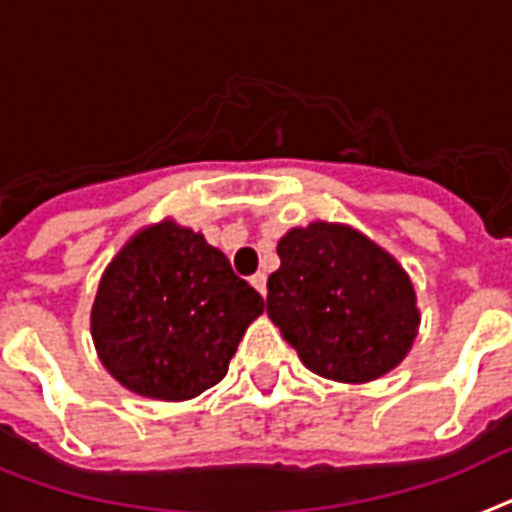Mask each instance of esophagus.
Returning a JSON list of instances; mask_svg holds the SVG:
<instances>
[{
	"mask_svg": "<svg viewBox=\"0 0 512 512\" xmlns=\"http://www.w3.org/2000/svg\"><path fill=\"white\" fill-rule=\"evenodd\" d=\"M251 285L256 287V290H259L261 295H266V274L264 272H256L251 277Z\"/></svg>",
	"mask_w": 512,
	"mask_h": 512,
	"instance_id": "esophagus-1",
	"label": "esophagus"
}]
</instances>
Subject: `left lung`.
<instances>
[{"label":"left lung","mask_w":512,"mask_h":512,"mask_svg":"<svg viewBox=\"0 0 512 512\" xmlns=\"http://www.w3.org/2000/svg\"><path fill=\"white\" fill-rule=\"evenodd\" d=\"M277 253L266 314L308 369L371 382L403 361L421 319L411 280L390 253L329 222L295 227Z\"/></svg>","instance_id":"left-lung-1"}]
</instances>
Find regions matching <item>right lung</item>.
<instances>
[{
    "instance_id": "right-lung-1",
    "label": "right lung",
    "mask_w": 512,
    "mask_h": 512,
    "mask_svg": "<svg viewBox=\"0 0 512 512\" xmlns=\"http://www.w3.org/2000/svg\"><path fill=\"white\" fill-rule=\"evenodd\" d=\"M261 298L222 251L175 222L146 227L99 282L91 332L107 371L143 398L188 400L222 382Z\"/></svg>"
}]
</instances>
